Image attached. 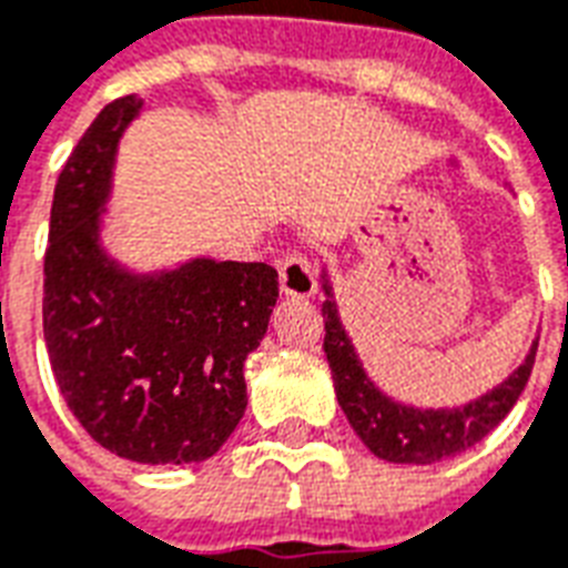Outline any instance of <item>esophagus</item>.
<instances>
[{
  "label": "esophagus",
  "instance_id": "obj_1",
  "mask_svg": "<svg viewBox=\"0 0 568 568\" xmlns=\"http://www.w3.org/2000/svg\"><path fill=\"white\" fill-rule=\"evenodd\" d=\"M280 288L288 297H313L315 294L313 265L301 253H288L280 262Z\"/></svg>",
  "mask_w": 568,
  "mask_h": 568
}]
</instances>
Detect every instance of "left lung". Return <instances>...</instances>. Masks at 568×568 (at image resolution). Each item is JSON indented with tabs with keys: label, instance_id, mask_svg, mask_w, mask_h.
Wrapping results in <instances>:
<instances>
[{
	"label": "left lung",
	"instance_id": "obj_1",
	"mask_svg": "<svg viewBox=\"0 0 568 568\" xmlns=\"http://www.w3.org/2000/svg\"><path fill=\"white\" fill-rule=\"evenodd\" d=\"M324 294H327V301L322 303L324 354L331 363L336 399L354 432L378 458L399 462V465H435V462L458 456L486 438L525 393L539 342H534L525 363L500 387L479 396L476 402H467L465 408L419 410L393 402L366 378L352 339L342 331L327 276H324Z\"/></svg>",
	"mask_w": 568,
	"mask_h": 568
}]
</instances>
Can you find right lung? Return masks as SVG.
I'll return each mask as SVG.
<instances>
[{
  "instance_id": "right-lung-1",
  "label": "right lung",
  "mask_w": 568,
  "mask_h": 568,
  "mask_svg": "<svg viewBox=\"0 0 568 568\" xmlns=\"http://www.w3.org/2000/svg\"><path fill=\"white\" fill-rule=\"evenodd\" d=\"M136 94L106 103L59 172L43 255L55 384L103 449L140 465L205 462L246 410V354L280 297L265 262L193 258L136 276L101 246V214Z\"/></svg>"
}]
</instances>
